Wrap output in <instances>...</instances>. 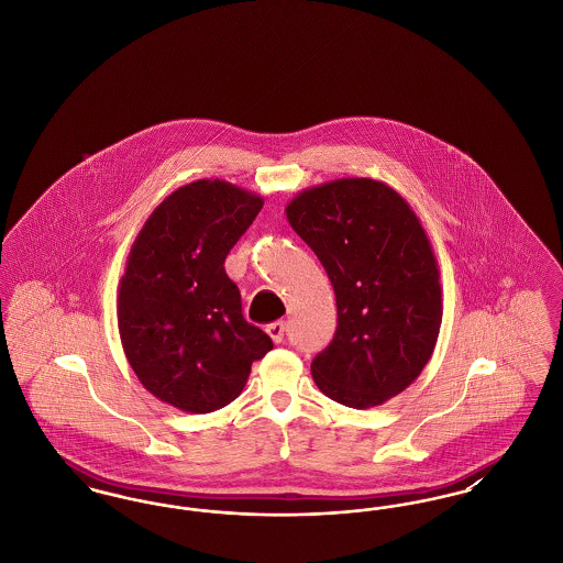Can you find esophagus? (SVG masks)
Masks as SVG:
<instances>
[{"instance_id":"obj_1","label":"esophagus","mask_w":563,"mask_h":563,"mask_svg":"<svg viewBox=\"0 0 563 563\" xmlns=\"http://www.w3.org/2000/svg\"><path fill=\"white\" fill-rule=\"evenodd\" d=\"M266 331H268V335L272 338L274 344H280L283 338H285V322H269L268 327H266Z\"/></svg>"}]
</instances>
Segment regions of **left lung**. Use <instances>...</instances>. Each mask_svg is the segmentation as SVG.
I'll return each instance as SVG.
<instances>
[{"mask_svg":"<svg viewBox=\"0 0 563 563\" xmlns=\"http://www.w3.org/2000/svg\"><path fill=\"white\" fill-rule=\"evenodd\" d=\"M285 213L335 291V335L310 365L319 390L354 409L397 397L427 367L443 319L439 266L418 214L365 177L301 189Z\"/></svg>","mask_w":563,"mask_h":563,"instance_id":"1","label":"left lung"}]
</instances>
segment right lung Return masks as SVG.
Returning <instances> with one entry per match:
<instances>
[{
	"instance_id": "add662e5",
	"label": "right lung",
	"mask_w": 563,
	"mask_h": 563,
	"mask_svg": "<svg viewBox=\"0 0 563 563\" xmlns=\"http://www.w3.org/2000/svg\"><path fill=\"white\" fill-rule=\"evenodd\" d=\"M264 198L223 179L166 196L136 234L118 289V331L139 382L188 413L234 401L253 361L272 350L244 321L223 262Z\"/></svg>"
}]
</instances>
